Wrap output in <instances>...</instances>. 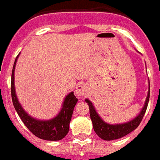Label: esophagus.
Wrapping results in <instances>:
<instances>
[{"mask_svg": "<svg viewBox=\"0 0 160 160\" xmlns=\"http://www.w3.org/2000/svg\"><path fill=\"white\" fill-rule=\"evenodd\" d=\"M86 91L87 88L85 85H79V86L77 87L75 92H76V95L78 96V97L82 98L84 94H85V92H86Z\"/></svg>", "mask_w": 160, "mask_h": 160, "instance_id": "1", "label": "esophagus"}]
</instances>
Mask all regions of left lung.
<instances>
[{"label":"left lung","instance_id":"8db88e82","mask_svg":"<svg viewBox=\"0 0 160 160\" xmlns=\"http://www.w3.org/2000/svg\"><path fill=\"white\" fill-rule=\"evenodd\" d=\"M149 100V90L147 96L146 102L143 107L142 111L140 112V115L135 118L133 121L125 124H120V125H109L106 123L100 118L98 113L96 112L95 109L92 106V103L89 100L86 99V102L89 106V112H90L91 120L92 121L93 129L95 131L96 134L102 138V140H112L120 139L123 137L125 135H128L131 131L137 128L139 125L142 121L143 117L145 116V113L146 112L147 107Z\"/></svg>","mask_w":160,"mask_h":160}]
</instances>
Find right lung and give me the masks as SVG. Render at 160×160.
Here are the masks:
<instances>
[{
    "label": "right lung",
    "mask_w": 160,
    "mask_h": 160,
    "mask_svg": "<svg viewBox=\"0 0 160 160\" xmlns=\"http://www.w3.org/2000/svg\"><path fill=\"white\" fill-rule=\"evenodd\" d=\"M18 56L16 57L14 62L13 69L11 73V91L12 102L15 111L25 124V126L38 138L45 140H60L67 135L69 131V123L72 118V112L75 105L78 102V99L74 96L73 92L69 93L65 98L63 106L59 112V114L55 118L50 121H38L28 116L27 113L22 109V107L18 102L17 98L15 95V86H14V72H15V62L17 60Z\"/></svg>",
    "instance_id": "1"
}]
</instances>
